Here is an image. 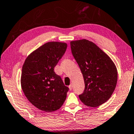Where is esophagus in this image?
I'll list each match as a JSON object with an SVG mask.
<instances>
[{"instance_id": "34e87169", "label": "esophagus", "mask_w": 134, "mask_h": 134, "mask_svg": "<svg viewBox=\"0 0 134 134\" xmlns=\"http://www.w3.org/2000/svg\"><path fill=\"white\" fill-rule=\"evenodd\" d=\"M72 88H73L72 85H70V86H69V89H70V90H72Z\"/></svg>"}]
</instances>
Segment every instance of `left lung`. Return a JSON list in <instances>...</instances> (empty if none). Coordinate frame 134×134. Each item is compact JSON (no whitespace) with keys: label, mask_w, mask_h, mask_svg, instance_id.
Instances as JSON below:
<instances>
[{"label":"left lung","mask_w":134,"mask_h":134,"mask_svg":"<svg viewBox=\"0 0 134 134\" xmlns=\"http://www.w3.org/2000/svg\"><path fill=\"white\" fill-rule=\"evenodd\" d=\"M70 47L85 81V90L79 95L80 99L91 107L100 105L110 99L116 86L115 65L107 54L89 40L72 41Z\"/></svg>","instance_id":"obj_1"}]
</instances>
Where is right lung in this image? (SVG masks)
I'll use <instances>...</instances> for the list:
<instances>
[{"instance_id": "right-lung-1", "label": "right lung", "mask_w": 134, "mask_h": 134, "mask_svg": "<svg viewBox=\"0 0 134 134\" xmlns=\"http://www.w3.org/2000/svg\"><path fill=\"white\" fill-rule=\"evenodd\" d=\"M67 47L65 43H46L32 53L23 66L22 90L29 101L42 111L59 109L65 100L69 88L54 69Z\"/></svg>"}]
</instances>
